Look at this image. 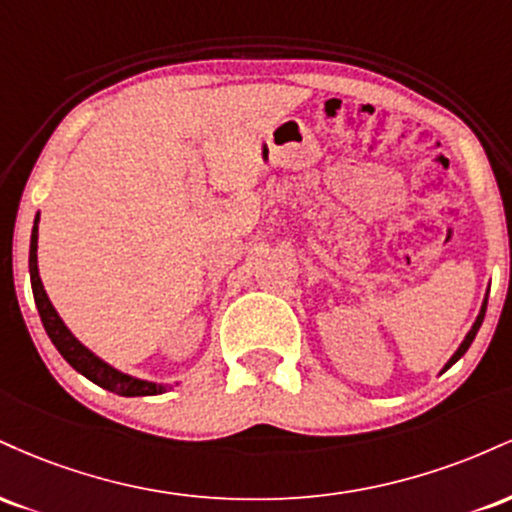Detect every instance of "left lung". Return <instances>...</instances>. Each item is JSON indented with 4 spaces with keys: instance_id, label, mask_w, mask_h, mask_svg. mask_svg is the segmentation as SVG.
<instances>
[{
    "instance_id": "1",
    "label": "left lung",
    "mask_w": 512,
    "mask_h": 512,
    "mask_svg": "<svg viewBox=\"0 0 512 512\" xmlns=\"http://www.w3.org/2000/svg\"><path fill=\"white\" fill-rule=\"evenodd\" d=\"M486 301H489V298H484V305H481V313H479V317H477V322H474V327H472V330H469V334H467V337H464V342L460 344V349H457V351H455V356H452V358H450V361H448V366H445V368H450V366H452V363H455V361H457V358H462V356H464V351H467V349H469V344H472V342H474V337H477V332H479L481 322H484V315H486Z\"/></svg>"
}]
</instances>
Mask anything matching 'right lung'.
<instances>
[{"mask_svg":"<svg viewBox=\"0 0 512 512\" xmlns=\"http://www.w3.org/2000/svg\"><path fill=\"white\" fill-rule=\"evenodd\" d=\"M35 250H38V216H35V223H33L31 255H28L33 298H35V305H38V313H40V320H43L45 332H48L52 344L57 346V351H60V354L64 356V361H67L74 370H79V373L84 375V378L91 380V383L101 385V387H105V390L115 392V395H122V397L158 395V392L166 390V387H161V385L146 383V380H137V378H129V375L120 373V370L110 368L108 363L101 361V358L93 356L84 344L76 342V339L72 337V332L64 327L60 315L55 313V308H52V303L48 301V293H45L43 284H40L38 255H35Z\"/></svg>","mask_w":512,"mask_h":512,"instance_id":"obj_1","label":"right lung"}]
</instances>
